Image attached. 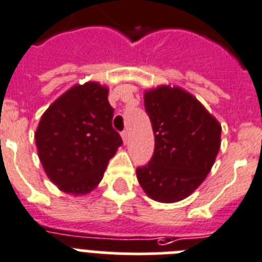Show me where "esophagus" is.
<instances>
[{
    "label": "esophagus",
    "mask_w": 262,
    "mask_h": 262,
    "mask_svg": "<svg viewBox=\"0 0 262 262\" xmlns=\"http://www.w3.org/2000/svg\"><path fill=\"white\" fill-rule=\"evenodd\" d=\"M122 139H123V143H124V144H126V143L128 142V131H126V129L123 131V133H122Z\"/></svg>",
    "instance_id": "obj_1"
}]
</instances>
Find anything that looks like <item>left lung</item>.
Returning a JSON list of instances; mask_svg holds the SVG:
<instances>
[{
  "label": "left lung",
  "instance_id": "left-lung-1",
  "mask_svg": "<svg viewBox=\"0 0 262 262\" xmlns=\"http://www.w3.org/2000/svg\"><path fill=\"white\" fill-rule=\"evenodd\" d=\"M144 107L155 151L148 164L136 169V178L152 200L176 203L188 198L211 171L220 149L221 124L178 86L146 90Z\"/></svg>",
  "mask_w": 262,
  "mask_h": 262
}]
</instances>
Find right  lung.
<instances>
[{
    "label": "right lung",
    "mask_w": 262,
    "mask_h": 262,
    "mask_svg": "<svg viewBox=\"0 0 262 262\" xmlns=\"http://www.w3.org/2000/svg\"><path fill=\"white\" fill-rule=\"evenodd\" d=\"M107 95L108 89L98 82L75 84L41 116L34 135L38 158L48 178L66 193H90L122 146Z\"/></svg>",
    "instance_id": "obj_1"
}]
</instances>
